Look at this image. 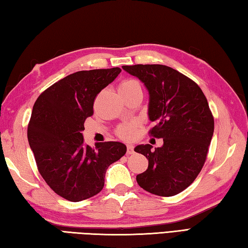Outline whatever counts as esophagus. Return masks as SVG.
I'll return each instance as SVG.
<instances>
[{"mask_svg": "<svg viewBox=\"0 0 248 248\" xmlns=\"http://www.w3.org/2000/svg\"><path fill=\"white\" fill-rule=\"evenodd\" d=\"M133 153H134V145L127 144V154H133Z\"/></svg>", "mask_w": 248, "mask_h": 248, "instance_id": "obj_1", "label": "esophagus"}]
</instances>
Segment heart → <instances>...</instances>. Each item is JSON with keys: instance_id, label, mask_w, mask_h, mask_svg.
Here are the masks:
<instances>
[{"instance_id": "obj_1", "label": "heart", "mask_w": 248, "mask_h": 248, "mask_svg": "<svg viewBox=\"0 0 248 248\" xmlns=\"http://www.w3.org/2000/svg\"><path fill=\"white\" fill-rule=\"evenodd\" d=\"M137 89L141 90V85L137 80H134V79H126L124 81L121 82L119 85L120 92H127V91H133ZM135 133H136L135 123L121 125L118 129V135L121 138L126 139V140L133 138Z\"/></svg>"}]
</instances>
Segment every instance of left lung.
<instances>
[{
	"label": "left lung",
	"mask_w": 248,
	"mask_h": 248,
	"mask_svg": "<svg viewBox=\"0 0 248 248\" xmlns=\"http://www.w3.org/2000/svg\"><path fill=\"white\" fill-rule=\"evenodd\" d=\"M122 68L137 77L149 92L148 115L156 125L150 130L164 144H140L137 153L149 159L144 172L136 176L140 187L170 197L193 183L206 159L214 133L208 100L193 80L166 65L138 64Z\"/></svg>",
	"instance_id": "left-lung-1"
}]
</instances>
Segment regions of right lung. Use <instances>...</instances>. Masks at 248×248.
Here are the masks:
<instances>
[{
	"label": "right lung",
	"instance_id": "1",
	"mask_svg": "<svg viewBox=\"0 0 248 248\" xmlns=\"http://www.w3.org/2000/svg\"><path fill=\"white\" fill-rule=\"evenodd\" d=\"M121 68L81 70L38 96L28 126V140L40 175L55 194L78 202L97 195L108 167L126 153L117 141L84 143V121L94 99L118 77Z\"/></svg>",
	"mask_w": 248,
	"mask_h": 248
}]
</instances>
